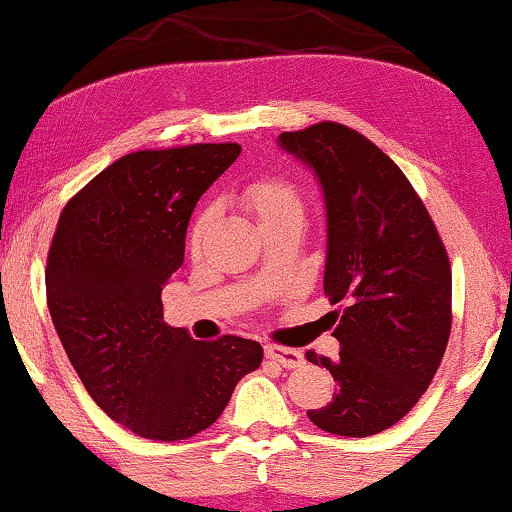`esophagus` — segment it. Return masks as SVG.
Instances as JSON below:
<instances>
[{
    "instance_id": "34e87169",
    "label": "esophagus",
    "mask_w": 512,
    "mask_h": 512,
    "mask_svg": "<svg viewBox=\"0 0 512 512\" xmlns=\"http://www.w3.org/2000/svg\"><path fill=\"white\" fill-rule=\"evenodd\" d=\"M264 356L269 361L279 363L284 368H301L303 366V354L298 349H289V346H276V344H267L264 346Z\"/></svg>"
}]
</instances>
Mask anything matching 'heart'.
Here are the masks:
<instances>
[{
    "instance_id": "1",
    "label": "heart",
    "mask_w": 512,
    "mask_h": 512,
    "mask_svg": "<svg viewBox=\"0 0 512 512\" xmlns=\"http://www.w3.org/2000/svg\"><path fill=\"white\" fill-rule=\"evenodd\" d=\"M240 202H243V207L248 209V214L255 219L260 231L291 219V216H303L301 195H298L296 187L284 178L252 180L250 185H245L243 192H240ZM211 219H214V209H204L202 214L197 216L195 226H192L190 248L195 252L202 248L204 236H207L211 226Z\"/></svg>"
}]
</instances>
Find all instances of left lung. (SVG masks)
Masks as SVG:
<instances>
[{
    "instance_id": "1",
    "label": "left lung",
    "mask_w": 512,
    "mask_h": 512,
    "mask_svg": "<svg viewBox=\"0 0 512 512\" xmlns=\"http://www.w3.org/2000/svg\"><path fill=\"white\" fill-rule=\"evenodd\" d=\"M313 168L325 195V296L339 303L337 361L308 351L337 380L310 409L317 428L366 438L419 402L443 361L452 325V272L436 223L407 175L370 139L339 122L279 134Z\"/></svg>"
}]
</instances>
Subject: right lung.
Returning a JSON list of instances; mask_svg holds the SVG:
<instances>
[{
    "mask_svg": "<svg viewBox=\"0 0 512 512\" xmlns=\"http://www.w3.org/2000/svg\"><path fill=\"white\" fill-rule=\"evenodd\" d=\"M238 156L231 142L134 151L57 223L45 267L52 325L93 402L142 438L197 436L262 363L252 339L197 342L163 322L161 291L185 260L195 204Z\"/></svg>",
    "mask_w": 512,
    "mask_h": 512,
    "instance_id": "right-lung-1",
    "label": "right lung"
}]
</instances>
